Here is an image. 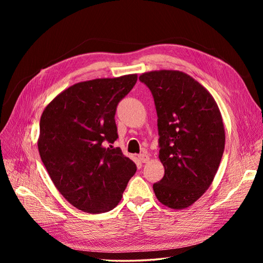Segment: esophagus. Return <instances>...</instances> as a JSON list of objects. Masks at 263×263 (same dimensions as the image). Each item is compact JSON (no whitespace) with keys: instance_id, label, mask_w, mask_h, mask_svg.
<instances>
[{"instance_id":"1","label":"esophagus","mask_w":263,"mask_h":263,"mask_svg":"<svg viewBox=\"0 0 263 263\" xmlns=\"http://www.w3.org/2000/svg\"><path fill=\"white\" fill-rule=\"evenodd\" d=\"M138 159H139V161L140 162H142V163H146V162H148L149 161V156L148 155H146V154H140L139 156H138Z\"/></svg>"}]
</instances>
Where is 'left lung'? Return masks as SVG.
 <instances>
[{
    "mask_svg": "<svg viewBox=\"0 0 263 263\" xmlns=\"http://www.w3.org/2000/svg\"><path fill=\"white\" fill-rule=\"evenodd\" d=\"M158 115L159 159L164 176L154 184L159 202L186 209L210 187L225 148L220 110L212 94L178 70L142 73Z\"/></svg>",
    "mask_w": 263,
    "mask_h": 263,
    "instance_id": "obj_1",
    "label": "left lung"
}]
</instances>
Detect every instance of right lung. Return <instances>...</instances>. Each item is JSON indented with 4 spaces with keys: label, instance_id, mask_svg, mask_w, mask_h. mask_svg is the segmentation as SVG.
<instances>
[{
    "label": "right lung",
    "instance_id": "obj_1",
    "mask_svg": "<svg viewBox=\"0 0 263 263\" xmlns=\"http://www.w3.org/2000/svg\"><path fill=\"white\" fill-rule=\"evenodd\" d=\"M136 82L137 74L79 82L44 109L39 155L54 186L78 210H113L136 172V164L113 146L117 104Z\"/></svg>",
    "mask_w": 263,
    "mask_h": 263
}]
</instances>
